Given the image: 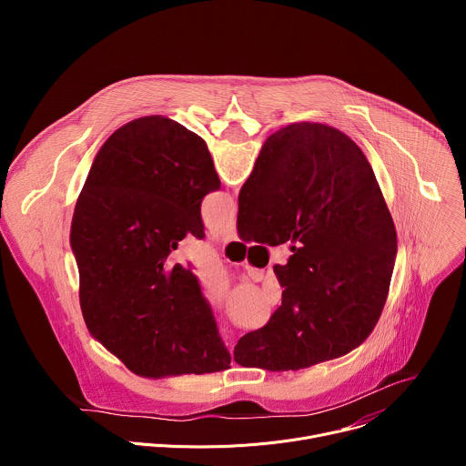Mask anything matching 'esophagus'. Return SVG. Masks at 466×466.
Wrapping results in <instances>:
<instances>
[{"instance_id":"esophagus-1","label":"esophagus","mask_w":466,"mask_h":466,"mask_svg":"<svg viewBox=\"0 0 466 466\" xmlns=\"http://www.w3.org/2000/svg\"><path fill=\"white\" fill-rule=\"evenodd\" d=\"M234 239H238V232H236V227L232 225V227H228V228L225 230L223 241H234Z\"/></svg>"}]
</instances>
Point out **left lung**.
Segmentation results:
<instances>
[{"mask_svg": "<svg viewBox=\"0 0 466 466\" xmlns=\"http://www.w3.org/2000/svg\"><path fill=\"white\" fill-rule=\"evenodd\" d=\"M221 187L207 142L146 116L99 149L77 198L70 243L86 328L144 378L230 369L208 300L171 250L203 239L201 203Z\"/></svg>", "mask_w": 466, "mask_h": 466, "instance_id": "left-lung-1", "label": "left lung"}]
</instances>
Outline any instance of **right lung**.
<instances>
[{
  "mask_svg": "<svg viewBox=\"0 0 466 466\" xmlns=\"http://www.w3.org/2000/svg\"><path fill=\"white\" fill-rule=\"evenodd\" d=\"M238 234L291 241L269 322L243 336L241 367L299 370L341 358L374 329L396 259V230L363 151L341 130L293 123L265 140L238 197Z\"/></svg>",
  "mask_w": 466,
  "mask_h": 466,
  "instance_id": "right-lung-1",
  "label": "right lung"
}]
</instances>
